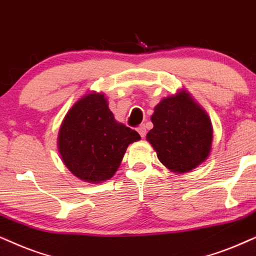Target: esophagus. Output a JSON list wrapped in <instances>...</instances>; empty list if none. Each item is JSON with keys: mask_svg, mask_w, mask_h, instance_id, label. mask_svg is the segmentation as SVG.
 I'll list each match as a JSON object with an SVG mask.
<instances>
[{"mask_svg": "<svg viewBox=\"0 0 256 256\" xmlns=\"http://www.w3.org/2000/svg\"><path fill=\"white\" fill-rule=\"evenodd\" d=\"M138 134H140V137H145V134H146V128H145V125H140L139 128H137Z\"/></svg>", "mask_w": 256, "mask_h": 256, "instance_id": "34e87169", "label": "esophagus"}]
</instances>
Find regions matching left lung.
<instances>
[{
  "label": "left lung",
  "instance_id": "left-lung-1",
  "mask_svg": "<svg viewBox=\"0 0 256 256\" xmlns=\"http://www.w3.org/2000/svg\"><path fill=\"white\" fill-rule=\"evenodd\" d=\"M146 140L158 160L174 174H186L204 163L212 146L208 113L186 90L168 96L154 106Z\"/></svg>",
  "mask_w": 256,
  "mask_h": 256
}]
</instances>
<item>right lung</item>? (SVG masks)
<instances>
[{
	"label": "right lung",
	"instance_id": "right-lung-1",
	"mask_svg": "<svg viewBox=\"0 0 256 256\" xmlns=\"http://www.w3.org/2000/svg\"><path fill=\"white\" fill-rule=\"evenodd\" d=\"M140 136L114 119L102 92L74 102L61 122L58 150L64 164L84 182L102 183L120 166L126 148Z\"/></svg>",
	"mask_w": 256,
	"mask_h": 256
}]
</instances>
